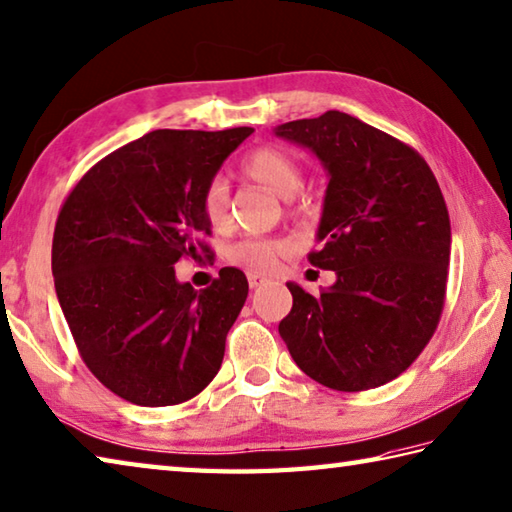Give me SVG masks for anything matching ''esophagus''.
Instances as JSON below:
<instances>
[{"instance_id": "1", "label": "esophagus", "mask_w": 512, "mask_h": 512, "mask_svg": "<svg viewBox=\"0 0 512 512\" xmlns=\"http://www.w3.org/2000/svg\"><path fill=\"white\" fill-rule=\"evenodd\" d=\"M266 282H268V277H266V275L248 273V284H250V288H257V286H262V284H266Z\"/></svg>"}]
</instances>
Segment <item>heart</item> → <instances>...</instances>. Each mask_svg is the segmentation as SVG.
Instances as JSON below:
<instances>
[{"mask_svg": "<svg viewBox=\"0 0 512 512\" xmlns=\"http://www.w3.org/2000/svg\"><path fill=\"white\" fill-rule=\"evenodd\" d=\"M241 170L248 179L264 185L277 197H293L302 185V167L291 154L277 147H259L250 152ZM201 212L212 228H221L228 219V183L224 176H212L201 194ZM288 248L284 239H262V237H246L232 244L228 250L230 262L246 266L250 271H271L275 259Z\"/></svg>", "mask_w": 512, "mask_h": 512, "instance_id": "obj_1", "label": "heart"}]
</instances>
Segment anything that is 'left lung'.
I'll return each instance as SVG.
<instances>
[{
	"instance_id": "1",
	"label": "left lung",
	"mask_w": 512,
	"mask_h": 512,
	"mask_svg": "<svg viewBox=\"0 0 512 512\" xmlns=\"http://www.w3.org/2000/svg\"><path fill=\"white\" fill-rule=\"evenodd\" d=\"M329 176L309 262L336 271L320 295L286 282L293 309L280 336L306 376L338 392L389 383L439 324L450 266V217L423 156L342 111L277 125Z\"/></svg>"
}]
</instances>
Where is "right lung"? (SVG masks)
<instances>
[{"label": "right lung", "instance_id": "right-lung-1", "mask_svg": "<svg viewBox=\"0 0 512 512\" xmlns=\"http://www.w3.org/2000/svg\"><path fill=\"white\" fill-rule=\"evenodd\" d=\"M250 134L154 129L91 167L64 201L55 293L91 374L129 403L190 401L217 376L248 280L226 266L197 291L174 264L210 253L203 188Z\"/></svg>", "mask_w": 512, "mask_h": 512}]
</instances>
